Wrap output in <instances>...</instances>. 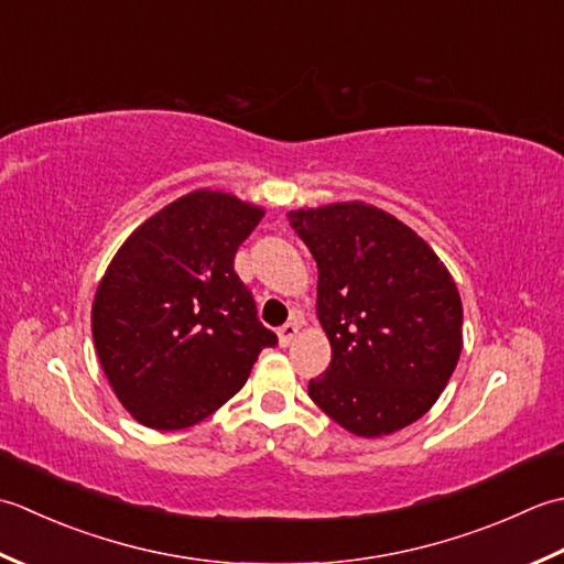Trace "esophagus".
Segmentation results:
<instances>
[{"mask_svg":"<svg viewBox=\"0 0 564 564\" xmlns=\"http://www.w3.org/2000/svg\"><path fill=\"white\" fill-rule=\"evenodd\" d=\"M296 333H299V324H296V321H290V324H284V326L278 330L280 346H290V343L296 338Z\"/></svg>","mask_w":564,"mask_h":564,"instance_id":"34e87169","label":"esophagus"}]
</instances>
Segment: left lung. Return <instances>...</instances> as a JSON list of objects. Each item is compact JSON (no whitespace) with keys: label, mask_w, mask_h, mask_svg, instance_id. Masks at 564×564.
<instances>
[{"label":"left lung","mask_w":564,"mask_h":564,"mask_svg":"<svg viewBox=\"0 0 564 564\" xmlns=\"http://www.w3.org/2000/svg\"><path fill=\"white\" fill-rule=\"evenodd\" d=\"M318 268L316 314L330 365L308 382L346 431L379 438L419 421L463 350V302L433 248L365 202L286 214Z\"/></svg>","instance_id":"obj_1"}]
</instances>
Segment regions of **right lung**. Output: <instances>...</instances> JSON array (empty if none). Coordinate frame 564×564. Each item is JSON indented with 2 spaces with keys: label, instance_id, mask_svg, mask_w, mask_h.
Segmentation results:
<instances>
[{
  "label": "right lung",
  "instance_id": "right-lung-1",
  "mask_svg": "<svg viewBox=\"0 0 564 564\" xmlns=\"http://www.w3.org/2000/svg\"><path fill=\"white\" fill-rule=\"evenodd\" d=\"M265 212L197 189L126 238L91 304V336L113 394L155 431H182L224 406L278 336L234 270Z\"/></svg>",
  "mask_w": 564,
  "mask_h": 564
}]
</instances>
